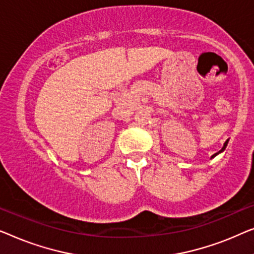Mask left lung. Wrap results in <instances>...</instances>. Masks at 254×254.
Wrapping results in <instances>:
<instances>
[{"mask_svg":"<svg viewBox=\"0 0 254 254\" xmlns=\"http://www.w3.org/2000/svg\"><path fill=\"white\" fill-rule=\"evenodd\" d=\"M227 145H228V142L226 141V142H224L223 147H222V148H221V151H219V152H217V153H215V154H213V155H212V159H213V158H215V156H216L217 154H220V153H222V152L224 151V149H226V147H227Z\"/></svg>","mask_w":254,"mask_h":254,"instance_id":"8db88e82","label":"left lung"}]
</instances>
